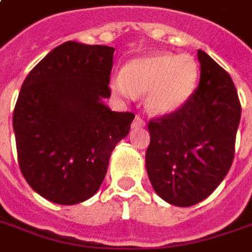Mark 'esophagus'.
Segmentation results:
<instances>
[{
    "instance_id": "1",
    "label": "esophagus",
    "mask_w": 252,
    "mask_h": 252,
    "mask_svg": "<svg viewBox=\"0 0 252 252\" xmlns=\"http://www.w3.org/2000/svg\"><path fill=\"white\" fill-rule=\"evenodd\" d=\"M144 126H145V122L143 121V118L137 115L136 118H134L133 123H131V127H133V129H140V127H144Z\"/></svg>"
}]
</instances>
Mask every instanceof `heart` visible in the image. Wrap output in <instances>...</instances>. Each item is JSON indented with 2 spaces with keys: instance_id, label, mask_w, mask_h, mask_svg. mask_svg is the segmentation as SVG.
<instances>
[{
  "instance_id": "b5f03b06",
  "label": "heart",
  "mask_w": 252,
  "mask_h": 252,
  "mask_svg": "<svg viewBox=\"0 0 252 252\" xmlns=\"http://www.w3.org/2000/svg\"><path fill=\"white\" fill-rule=\"evenodd\" d=\"M199 64L189 55L155 53L133 60L126 72L112 81V90L123 98L145 94V107L154 115H169L193 94L199 82Z\"/></svg>"
}]
</instances>
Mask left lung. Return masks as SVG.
Segmentation results:
<instances>
[{"label": "left lung", "instance_id": "obj_1", "mask_svg": "<svg viewBox=\"0 0 252 252\" xmlns=\"http://www.w3.org/2000/svg\"><path fill=\"white\" fill-rule=\"evenodd\" d=\"M200 82L176 112L151 119L145 166L155 192L170 204L204 200L226 177L235 156L242 105L233 81L197 50Z\"/></svg>", "mask_w": 252, "mask_h": 252}]
</instances>
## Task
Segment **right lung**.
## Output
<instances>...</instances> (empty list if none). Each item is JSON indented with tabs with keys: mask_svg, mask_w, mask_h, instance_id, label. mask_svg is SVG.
<instances>
[{
	"mask_svg": "<svg viewBox=\"0 0 252 252\" xmlns=\"http://www.w3.org/2000/svg\"><path fill=\"white\" fill-rule=\"evenodd\" d=\"M115 49L68 41L24 79L13 111L19 166L49 202L76 204L96 193L111 152L129 134L131 112H115L109 74Z\"/></svg>",
	"mask_w": 252,
	"mask_h": 252,
	"instance_id": "add662e5",
	"label": "right lung"
}]
</instances>
